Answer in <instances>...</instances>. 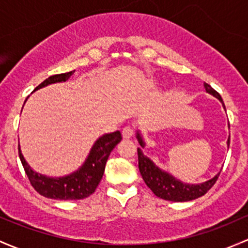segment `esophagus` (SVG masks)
I'll return each mask as SVG.
<instances>
[{
    "label": "esophagus",
    "instance_id": "esophagus-1",
    "mask_svg": "<svg viewBox=\"0 0 248 248\" xmlns=\"http://www.w3.org/2000/svg\"><path fill=\"white\" fill-rule=\"evenodd\" d=\"M133 134H134V131H133L132 127H124V129H122V137L124 138V139H129V138L133 137Z\"/></svg>",
    "mask_w": 248,
    "mask_h": 248
}]
</instances>
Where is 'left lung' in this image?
Listing matches in <instances>:
<instances>
[{"mask_svg": "<svg viewBox=\"0 0 248 248\" xmlns=\"http://www.w3.org/2000/svg\"><path fill=\"white\" fill-rule=\"evenodd\" d=\"M204 88L208 93L213 95L214 97H216L222 103L223 108L226 110V107L223 104L220 93H216L207 83H204ZM137 139L140 146H141V147L138 148V160H139L140 173H141V177L145 181L146 186L152 190L153 194L157 197H160V199L166 201H172V202H186V201L196 200L203 196L204 194H207L210 190V187L216 183L218 176H220V172H218L213 178L208 179V181L203 182V183H184V182L179 181L176 177L172 176L171 173H169L168 171L161 170L160 168H158L153 163V160L146 157L144 152H142V148H145L146 144L140 131L137 132ZM227 146H229V138L227 140Z\"/></svg>", "mask_w": 248, "mask_h": 248, "instance_id": "left-lung-1", "label": "left lung"}]
</instances>
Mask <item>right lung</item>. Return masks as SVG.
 Here are the masks:
<instances>
[{
	"mask_svg": "<svg viewBox=\"0 0 248 248\" xmlns=\"http://www.w3.org/2000/svg\"><path fill=\"white\" fill-rule=\"evenodd\" d=\"M74 74L75 70L48 77L41 84H39L34 91L47 87L49 84H54V83L66 82ZM121 133L119 131L103 134L93 145L84 163L76 171L62 177H48L33 170L23 157L20 145L19 157L31 184L40 195L52 200H83L90 196L100 184L109 155L114 150V147L121 141Z\"/></svg>",
	"mask_w": 248,
	"mask_h": 248,
	"instance_id": "add662e5",
	"label": "right lung"
}]
</instances>
